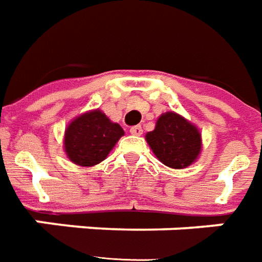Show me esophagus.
Returning <instances> with one entry per match:
<instances>
[{"label": "esophagus", "mask_w": 262, "mask_h": 262, "mask_svg": "<svg viewBox=\"0 0 262 262\" xmlns=\"http://www.w3.org/2000/svg\"><path fill=\"white\" fill-rule=\"evenodd\" d=\"M130 133L132 135H135V136H140V135L143 133V129H142V126L140 125L133 126V127H130Z\"/></svg>", "instance_id": "1"}]
</instances>
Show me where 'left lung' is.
Wrapping results in <instances>:
<instances>
[{"label":"left lung","instance_id":"1","mask_svg":"<svg viewBox=\"0 0 262 262\" xmlns=\"http://www.w3.org/2000/svg\"><path fill=\"white\" fill-rule=\"evenodd\" d=\"M155 156L167 167L184 169L199 159L201 133L191 122L174 112L163 113L155 130L146 135Z\"/></svg>","mask_w":262,"mask_h":262}]
</instances>
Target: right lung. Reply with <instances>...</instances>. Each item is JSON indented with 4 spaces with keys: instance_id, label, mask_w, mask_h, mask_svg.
Instances as JSON below:
<instances>
[{
    "instance_id": "right-lung-1",
    "label": "right lung",
    "mask_w": 262,
    "mask_h": 262,
    "mask_svg": "<svg viewBox=\"0 0 262 262\" xmlns=\"http://www.w3.org/2000/svg\"><path fill=\"white\" fill-rule=\"evenodd\" d=\"M125 135L119 123L95 109L74 119L65 129L63 147L71 162L91 167L105 160L118 140Z\"/></svg>"
}]
</instances>
